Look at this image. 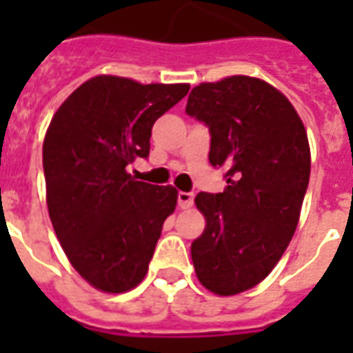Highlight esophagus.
Returning <instances> with one entry per match:
<instances>
[{"label": "esophagus", "instance_id": "34e87169", "mask_svg": "<svg viewBox=\"0 0 353 353\" xmlns=\"http://www.w3.org/2000/svg\"><path fill=\"white\" fill-rule=\"evenodd\" d=\"M177 203L181 209H190L194 205V192H179L177 194Z\"/></svg>", "mask_w": 353, "mask_h": 353}]
</instances>
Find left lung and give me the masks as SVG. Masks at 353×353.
<instances>
[{"label": "left lung", "mask_w": 353, "mask_h": 353, "mask_svg": "<svg viewBox=\"0 0 353 353\" xmlns=\"http://www.w3.org/2000/svg\"><path fill=\"white\" fill-rule=\"evenodd\" d=\"M187 115L210 133L209 161L225 166L223 192H199L207 227L192 241L199 282L216 295L260 284L295 234L310 183V144L299 113L273 85L229 77L196 85Z\"/></svg>", "instance_id": "8db88e82"}]
</instances>
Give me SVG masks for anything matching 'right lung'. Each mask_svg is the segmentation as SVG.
Segmentation results:
<instances>
[{
  "label": "right lung",
  "mask_w": 353,
  "mask_h": 353,
  "mask_svg": "<svg viewBox=\"0 0 353 353\" xmlns=\"http://www.w3.org/2000/svg\"><path fill=\"white\" fill-rule=\"evenodd\" d=\"M188 84H139L101 74L58 108L43 141L47 209L69 262L106 293L146 276L177 190L137 181L128 166L150 154L154 122Z\"/></svg>",
  "instance_id": "right-lung-1"
}]
</instances>
